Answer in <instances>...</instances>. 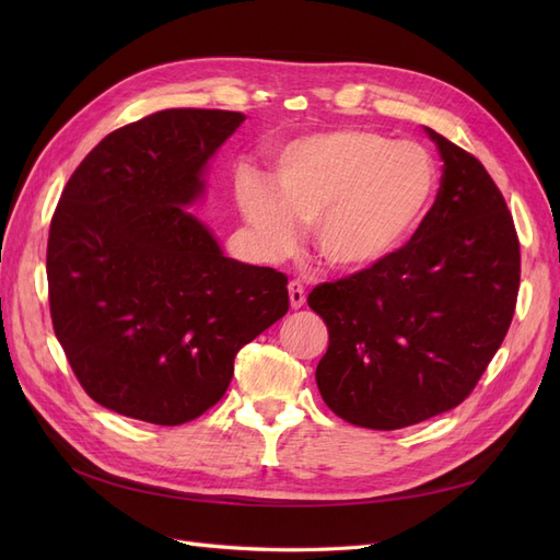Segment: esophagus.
<instances>
[{"mask_svg": "<svg viewBox=\"0 0 560 560\" xmlns=\"http://www.w3.org/2000/svg\"><path fill=\"white\" fill-rule=\"evenodd\" d=\"M287 290H290V303H292L294 311L306 303V287H303L301 280H292L290 284H287Z\"/></svg>", "mask_w": 560, "mask_h": 560, "instance_id": "obj_1", "label": "esophagus"}]
</instances>
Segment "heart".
<instances>
[{
  "label": "heart",
  "mask_w": 560,
  "mask_h": 560,
  "mask_svg": "<svg viewBox=\"0 0 560 560\" xmlns=\"http://www.w3.org/2000/svg\"><path fill=\"white\" fill-rule=\"evenodd\" d=\"M428 149L366 128L301 135L278 149L270 189L252 173L235 182L238 208L266 254L311 224L319 259L360 273L397 254L425 224L436 198Z\"/></svg>",
  "instance_id": "b5f03b06"
}]
</instances>
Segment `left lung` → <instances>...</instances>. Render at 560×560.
<instances>
[{
	"label": "left lung",
	"mask_w": 560,
	"mask_h": 560,
	"mask_svg": "<svg viewBox=\"0 0 560 560\" xmlns=\"http://www.w3.org/2000/svg\"><path fill=\"white\" fill-rule=\"evenodd\" d=\"M428 135L444 173L425 224L387 261L308 294L329 331L319 395L358 428H409L463 404L516 311L521 245L504 196L477 156Z\"/></svg>",
	"instance_id": "left-lung-1"
}]
</instances>
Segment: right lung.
Listing matches in <instances>:
<instances>
[{"instance_id":"right-lung-1","label":"right lung","mask_w":560,"mask_h":560,"mask_svg":"<svg viewBox=\"0 0 560 560\" xmlns=\"http://www.w3.org/2000/svg\"><path fill=\"white\" fill-rule=\"evenodd\" d=\"M245 116L163 109L109 132L50 219L54 331L86 395L182 425L224 397L243 346L290 311L287 276L229 259L182 206Z\"/></svg>"}]
</instances>
